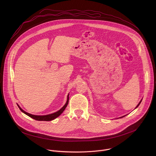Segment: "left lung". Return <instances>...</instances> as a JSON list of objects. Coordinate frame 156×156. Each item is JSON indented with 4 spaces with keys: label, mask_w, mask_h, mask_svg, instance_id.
Masks as SVG:
<instances>
[{
    "label": "left lung",
    "mask_w": 156,
    "mask_h": 156,
    "mask_svg": "<svg viewBox=\"0 0 156 156\" xmlns=\"http://www.w3.org/2000/svg\"><path fill=\"white\" fill-rule=\"evenodd\" d=\"M141 101H142V99H141V101H140V103H139V104H138V105H137V106H136V108H137V107H138V106H139V105H140V103H141ZM124 117V116H123V117H120V118H122V117Z\"/></svg>",
    "instance_id": "left-lung-1"
}]
</instances>
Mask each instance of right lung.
<instances>
[{
	"label": "right lung",
	"mask_w": 156,
	"mask_h": 156,
	"mask_svg": "<svg viewBox=\"0 0 156 156\" xmlns=\"http://www.w3.org/2000/svg\"><path fill=\"white\" fill-rule=\"evenodd\" d=\"M69 95H68V96H67V101H66V104L63 105V107L61 109H60L58 111H57V112H56L55 113H53L52 114L46 115H34L30 114L29 113L26 112L25 111H24L23 109L21 108L18 104L17 105H18L19 108L20 109V110L22 112H23L24 114H25L28 116L30 117L31 118H32V119H33L36 120H38V121H51V120L56 119L57 117H58L63 112L64 110L65 109V108L66 107V106H67V105L69 104Z\"/></svg>",
	"instance_id": "1"
}]
</instances>
